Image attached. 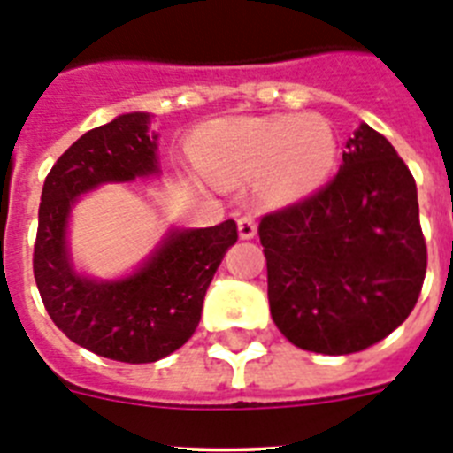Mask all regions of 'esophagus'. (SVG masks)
<instances>
[{
	"label": "esophagus",
	"mask_w": 453,
	"mask_h": 453,
	"mask_svg": "<svg viewBox=\"0 0 453 453\" xmlns=\"http://www.w3.org/2000/svg\"><path fill=\"white\" fill-rule=\"evenodd\" d=\"M238 235L242 240H251L256 235V219L254 215L245 213L242 218H238Z\"/></svg>",
	"instance_id": "obj_1"
}]
</instances>
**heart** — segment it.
<instances>
[{"label":"heart","instance_id":"obj_1","mask_svg":"<svg viewBox=\"0 0 453 453\" xmlns=\"http://www.w3.org/2000/svg\"><path fill=\"white\" fill-rule=\"evenodd\" d=\"M195 158L219 186L258 177L263 199L290 203L331 177L338 135L319 115L219 119L202 131Z\"/></svg>","mask_w":453,"mask_h":453}]
</instances>
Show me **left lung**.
Returning a JSON list of instances; mask_svg holds the SVG:
<instances>
[{
  "mask_svg": "<svg viewBox=\"0 0 453 453\" xmlns=\"http://www.w3.org/2000/svg\"><path fill=\"white\" fill-rule=\"evenodd\" d=\"M274 324L315 354L363 351L411 315L426 274L415 179L365 122L338 174L258 224Z\"/></svg>",
  "mask_w": 453,
  "mask_h": 453,
  "instance_id": "obj_1",
  "label": "left lung"
}]
</instances>
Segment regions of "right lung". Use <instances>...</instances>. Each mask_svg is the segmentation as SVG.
<instances>
[{
  "instance_id": "1",
  "label": "right lung",
  "mask_w": 453,
  "mask_h": 453,
  "mask_svg": "<svg viewBox=\"0 0 453 453\" xmlns=\"http://www.w3.org/2000/svg\"><path fill=\"white\" fill-rule=\"evenodd\" d=\"M150 113H124L88 131L56 161L42 186L34 276L54 324L72 342L119 363H154L197 329L206 290L238 240L234 219L206 229H170L135 272L113 281L72 265L67 219L81 195L158 174Z\"/></svg>"
}]
</instances>
